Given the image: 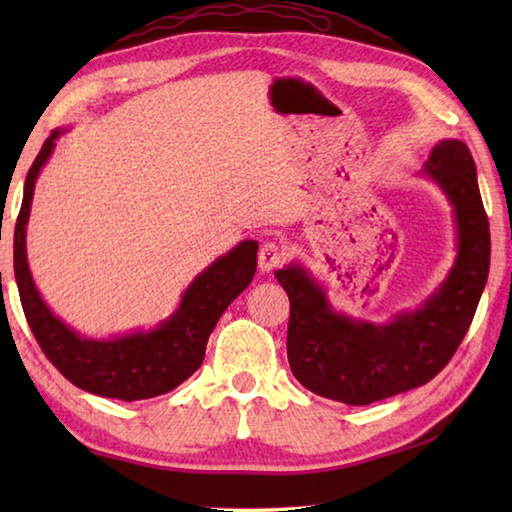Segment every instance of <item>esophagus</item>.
<instances>
[{
  "mask_svg": "<svg viewBox=\"0 0 512 512\" xmlns=\"http://www.w3.org/2000/svg\"><path fill=\"white\" fill-rule=\"evenodd\" d=\"M281 262H284V250H281L279 244L266 242L259 248V270L262 273H273L275 268L281 266Z\"/></svg>",
  "mask_w": 512,
  "mask_h": 512,
  "instance_id": "obj_1",
  "label": "esophagus"
}]
</instances>
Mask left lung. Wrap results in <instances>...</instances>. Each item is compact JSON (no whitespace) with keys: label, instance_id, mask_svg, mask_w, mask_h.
<instances>
[{"label":"left lung","instance_id":"1","mask_svg":"<svg viewBox=\"0 0 512 512\" xmlns=\"http://www.w3.org/2000/svg\"><path fill=\"white\" fill-rule=\"evenodd\" d=\"M420 178L444 193L455 226L453 266L420 306L374 323L336 310L303 264L275 273L290 299V369L317 396L361 407L416 389L442 372L469 330L491 264V231L469 147L458 138L440 140Z\"/></svg>","mask_w":512,"mask_h":512}]
</instances>
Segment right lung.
I'll list each match as a JSON object with an SVG mask.
<instances>
[{"label": "right lung", "instance_id": "right-lung-1", "mask_svg": "<svg viewBox=\"0 0 512 512\" xmlns=\"http://www.w3.org/2000/svg\"><path fill=\"white\" fill-rule=\"evenodd\" d=\"M68 132V127L54 129L32 162L15 226V279L28 325L50 363L83 391L125 402L167 394L202 365L206 341L215 323L255 277L259 244L255 239H242L217 257L191 281L182 292L178 308L156 328L101 339L70 328V323L59 319L43 301L32 279L26 250L35 182L57 140Z\"/></svg>", "mask_w": 512, "mask_h": 512}]
</instances>
